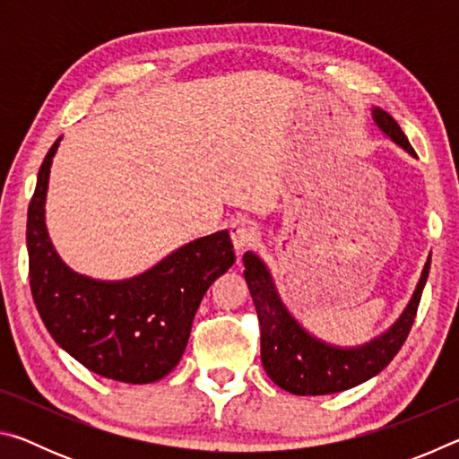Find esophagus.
<instances>
[{
  "mask_svg": "<svg viewBox=\"0 0 459 459\" xmlns=\"http://www.w3.org/2000/svg\"><path fill=\"white\" fill-rule=\"evenodd\" d=\"M230 238L235 251L243 253L248 245H253L255 240H257V229H255L248 221H235L230 224Z\"/></svg>",
  "mask_w": 459,
  "mask_h": 459,
  "instance_id": "1",
  "label": "esophagus"
}]
</instances>
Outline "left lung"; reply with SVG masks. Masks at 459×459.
<instances>
[{"instance_id": "1", "label": "left lung", "mask_w": 459, "mask_h": 459, "mask_svg": "<svg viewBox=\"0 0 459 459\" xmlns=\"http://www.w3.org/2000/svg\"><path fill=\"white\" fill-rule=\"evenodd\" d=\"M372 121L385 137L415 155L399 123L386 111L372 107ZM243 265L245 281L261 324L263 368L283 391L301 397H316L360 385L377 377L394 359L413 325L423 287L429 277L431 255L425 261L421 277L403 314L385 332L359 346H336L307 332L283 304L275 279L259 255L247 251Z\"/></svg>"}]
</instances>
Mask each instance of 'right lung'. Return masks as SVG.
I'll return each mask as SVG.
<instances>
[{
  "label": "right lung",
  "mask_w": 459,
  "mask_h": 459,
  "mask_svg": "<svg viewBox=\"0 0 459 459\" xmlns=\"http://www.w3.org/2000/svg\"><path fill=\"white\" fill-rule=\"evenodd\" d=\"M58 137L38 172L28 208L30 287L46 330L82 367L119 383L147 385L180 362L204 293L232 267L229 230L182 245L143 273L105 281L60 259L46 229V194Z\"/></svg>",
  "instance_id": "1"
}]
</instances>
